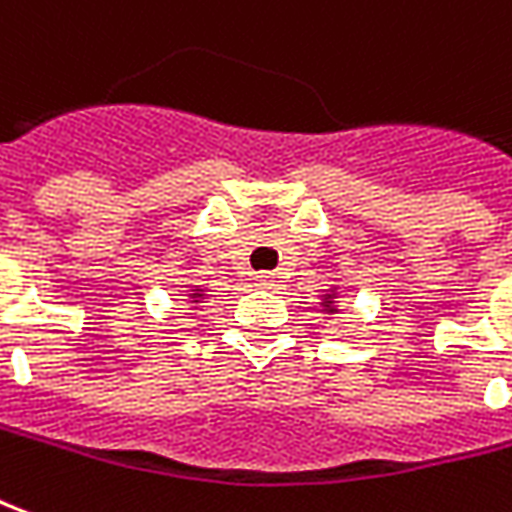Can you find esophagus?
<instances>
[{
  "label": "esophagus",
  "mask_w": 512,
  "mask_h": 512,
  "mask_svg": "<svg viewBox=\"0 0 512 512\" xmlns=\"http://www.w3.org/2000/svg\"><path fill=\"white\" fill-rule=\"evenodd\" d=\"M255 280H257V285H260V288H274L277 277H274V274H268V271H263V274H257Z\"/></svg>",
  "instance_id": "1"
}]
</instances>
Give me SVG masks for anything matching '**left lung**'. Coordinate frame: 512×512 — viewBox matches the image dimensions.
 <instances>
[{
    "instance_id": "8db88e82",
    "label": "left lung",
    "mask_w": 512,
    "mask_h": 512,
    "mask_svg": "<svg viewBox=\"0 0 512 512\" xmlns=\"http://www.w3.org/2000/svg\"><path fill=\"white\" fill-rule=\"evenodd\" d=\"M318 305H321V313L335 316V313H338V288H335V285H332V288H327Z\"/></svg>"
}]
</instances>
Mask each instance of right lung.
I'll use <instances>...</instances> for the list:
<instances>
[{
    "mask_svg": "<svg viewBox=\"0 0 512 512\" xmlns=\"http://www.w3.org/2000/svg\"><path fill=\"white\" fill-rule=\"evenodd\" d=\"M185 296H188V302L194 305V310L199 307V302H205V299H207V293H205V288H202V285H191Z\"/></svg>",
    "mask_w": 512,
    "mask_h": 512,
    "instance_id": "1",
    "label": "right lung"
}]
</instances>
